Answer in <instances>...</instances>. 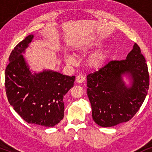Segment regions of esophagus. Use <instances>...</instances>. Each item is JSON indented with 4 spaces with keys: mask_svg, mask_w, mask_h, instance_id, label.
<instances>
[{
    "mask_svg": "<svg viewBox=\"0 0 152 152\" xmlns=\"http://www.w3.org/2000/svg\"><path fill=\"white\" fill-rule=\"evenodd\" d=\"M85 80V77L83 76L82 75H79L76 77V82L77 83H82Z\"/></svg>",
    "mask_w": 152,
    "mask_h": 152,
    "instance_id": "obj_1",
    "label": "esophagus"
}]
</instances>
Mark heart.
I'll use <instances>...</instances> for the list:
<instances>
[{
    "instance_id": "1",
    "label": "heart",
    "mask_w": 152,
    "mask_h": 152,
    "mask_svg": "<svg viewBox=\"0 0 152 152\" xmlns=\"http://www.w3.org/2000/svg\"><path fill=\"white\" fill-rule=\"evenodd\" d=\"M102 44L100 40H95L92 41H89V42L83 43L80 45L77 48V52L79 53H87L91 50H92L95 48L99 47ZM107 50H101L93 54L92 55L89 57L88 60V65L89 67L93 69H98L102 65L104 61L107 57ZM66 61L68 64H72L75 63V57L73 55H68L66 57Z\"/></svg>"
}]
</instances>
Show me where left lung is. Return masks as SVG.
<instances>
[{"mask_svg":"<svg viewBox=\"0 0 152 152\" xmlns=\"http://www.w3.org/2000/svg\"><path fill=\"white\" fill-rule=\"evenodd\" d=\"M124 76L130 84L126 85ZM148 68L140 47L134 43L126 59L111 61L87 76V95L95 123L111 127L134 117L144 102L149 85Z\"/></svg>","mask_w":152,"mask_h":152,"instance_id":"8db88e82","label":"left lung"}]
</instances>
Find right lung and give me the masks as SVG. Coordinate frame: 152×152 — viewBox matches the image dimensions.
I'll return each instance as SVG.
<instances>
[{"instance_id": "add662e5", "label": "right lung", "mask_w": 152, "mask_h": 152, "mask_svg": "<svg viewBox=\"0 0 152 152\" xmlns=\"http://www.w3.org/2000/svg\"><path fill=\"white\" fill-rule=\"evenodd\" d=\"M30 34L16 45L5 69L8 101L14 111L30 124L54 126L64 118V97L73 86L75 77L52 70L32 73L23 55L32 42Z\"/></svg>"}]
</instances>
